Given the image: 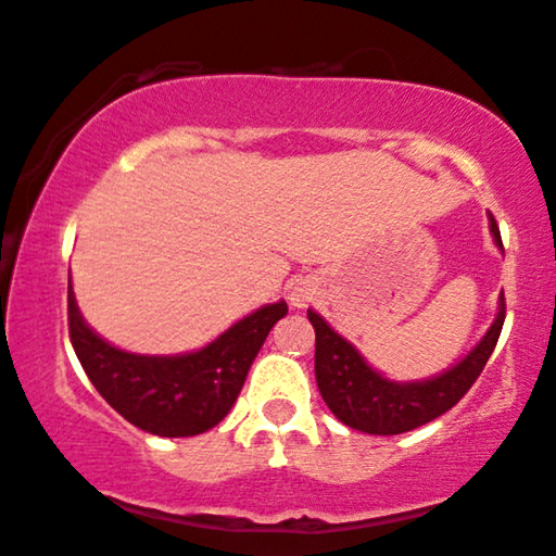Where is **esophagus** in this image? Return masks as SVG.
<instances>
[{
    "instance_id": "34e87169",
    "label": "esophagus",
    "mask_w": 556,
    "mask_h": 556,
    "mask_svg": "<svg viewBox=\"0 0 556 556\" xmlns=\"http://www.w3.org/2000/svg\"><path fill=\"white\" fill-rule=\"evenodd\" d=\"M289 302H292V306H296V309H302V306H306V302H309V292L302 287H292V292H289Z\"/></svg>"
}]
</instances>
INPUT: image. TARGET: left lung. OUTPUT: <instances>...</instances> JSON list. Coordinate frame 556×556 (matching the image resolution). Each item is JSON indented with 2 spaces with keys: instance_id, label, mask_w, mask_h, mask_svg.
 <instances>
[{
  "instance_id": "left-lung-1",
  "label": "left lung",
  "mask_w": 556,
  "mask_h": 556,
  "mask_svg": "<svg viewBox=\"0 0 556 556\" xmlns=\"http://www.w3.org/2000/svg\"><path fill=\"white\" fill-rule=\"evenodd\" d=\"M490 235L502 250L500 227L490 214ZM317 331V352H314V375L321 400L342 425L359 429L364 434H402L450 412L469 387L482 375L486 359L492 357L496 339L504 325V292L496 302V314L484 337L439 375L427 379L396 382L371 367L367 357L352 342L331 329L319 312H306Z\"/></svg>"
}]
</instances>
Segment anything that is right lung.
Returning <instances> with one entry per match:
<instances>
[{
  "label": "right lung",
  "mask_w": 556,
  "mask_h": 556,
  "mask_svg": "<svg viewBox=\"0 0 556 556\" xmlns=\"http://www.w3.org/2000/svg\"><path fill=\"white\" fill-rule=\"evenodd\" d=\"M70 337L89 382L124 419L156 437H194L235 407L247 371L287 302L264 304L210 344L181 354H137L106 342L81 317L70 275Z\"/></svg>",
  "instance_id": "1"
}]
</instances>
